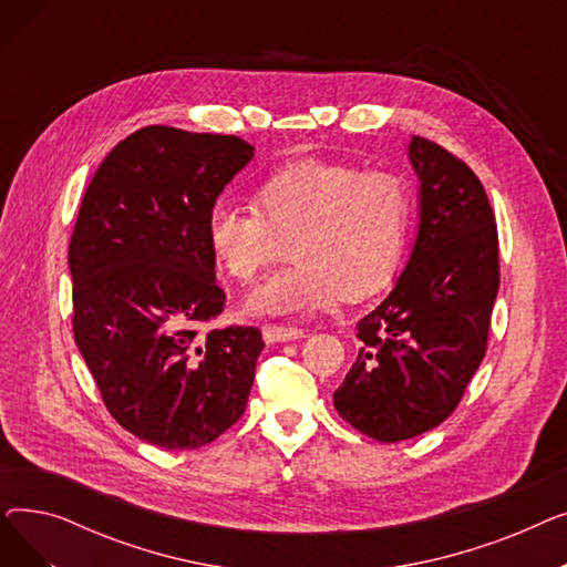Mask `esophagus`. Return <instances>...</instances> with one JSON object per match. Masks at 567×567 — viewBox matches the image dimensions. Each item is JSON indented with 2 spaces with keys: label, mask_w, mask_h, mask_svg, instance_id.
<instances>
[{
  "label": "esophagus",
  "mask_w": 567,
  "mask_h": 567,
  "mask_svg": "<svg viewBox=\"0 0 567 567\" xmlns=\"http://www.w3.org/2000/svg\"><path fill=\"white\" fill-rule=\"evenodd\" d=\"M261 336L266 344H276V342H291V340H301L306 333L301 329H293V326H264Z\"/></svg>",
  "instance_id": "1"
}]
</instances>
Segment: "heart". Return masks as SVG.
Here are the masks:
<instances>
[{"mask_svg": "<svg viewBox=\"0 0 567 567\" xmlns=\"http://www.w3.org/2000/svg\"><path fill=\"white\" fill-rule=\"evenodd\" d=\"M411 225V190L393 172L301 161L266 176L252 208L216 204L206 244L223 274L255 280L285 257L287 271L246 299L255 317H306L379 291L398 274Z\"/></svg>", "mask_w": 567, "mask_h": 567, "instance_id": "obj_1", "label": "heart"}]
</instances>
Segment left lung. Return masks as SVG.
<instances>
[{
  "mask_svg": "<svg viewBox=\"0 0 567 567\" xmlns=\"http://www.w3.org/2000/svg\"><path fill=\"white\" fill-rule=\"evenodd\" d=\"M419 225L391 293L359 321V359L333 404L361 434L395 443L441 425L485 359L498 291L489 199L468 165L413 135Z\"/></svg>",
  "mask_w": 567,
  "mask_h": 567,
  "instance_id": "1",
  "label": "left lung"
}]
</instances>
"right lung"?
Wrapping results in <instances>:
<instances>
[{"label": "right lung", "instance_id": "add662e5", "mask_svg": "<svg viewBox=\"0 0 567 567\" xmlns=\"http://www.w3.org/2000/svg\"><path fill=\"white\" fill-rule=\"evenodd\" d=\"M252 158L241 137L146 126L112 148L80 206L75 344L114 421L165 451L216 441L248 404L259 329H199L225 306L206 218Z\"/></svg>", "mask_w": 567, "mask_h": 567}]
</instances>
